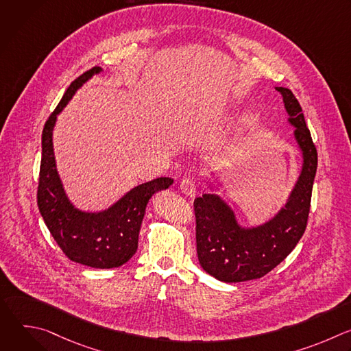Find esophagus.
Listing matches in <instances>:
<instances>
[{"label": "esophagus", "instance_id": "1", "mask_svg": "<svg viewBox=\"0 0 351 351\" xmlns=\"http://www.w3.org/2000/svg\"><path fill=\"white\" fill-rule=\"evenodd\" d=\"M179 187H180L182 193H184L186 195H190V197L195 195V193H197V184L191 178L182 179L179 183Z\"/></svg>", "mask_w": 351, "mask_h": 351}]
</instances>
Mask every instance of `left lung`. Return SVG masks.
<instances>
[{
	"mask_svg": "<svg viewBox=\"0 0 351 351\" xmlns=\"http://www.w3.org/2000/svg\"><path fill=\"white\" fill-rule=\"evenodd\" d=\"M276 90L283 95L304 157L302 175L286 207L264 226L244 230L219 197L204 194L194 199L198 261L204 271L222 282L263 278L291 253L307 228L318 165L317 147L294 94L285 87Z\"/></svg>",
	"mask_w": 351,
	"mask_h": 351,
	"instance_id": "8db88e82",
	"label": "left lung"
}]
</instances>
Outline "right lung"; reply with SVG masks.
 <instances>
[{
	"label": "right lung",
	"instance_id": "obj_1",
	"mask_svg": "<svg viewBox=\"0 0 351 351\" xmlns=\"http://www.w3.org/2000/svg\"><path fill=\"white\" fill-rule=\"evenodd\" d=\"M97 72L99 68L94 66L75 79L44 125L37 206L49 233L71 261L91 268L108 269L123 265L136 253L138 230L148 199L156 191L168 189L173 180L158 178L143 183L130 190L110 210L98 214L80 213L68 202L56 169L53 128L57 115L68 104L77 87Z\"/></svg>",
	"mask_w": 351,
	"mask_h": 351
}]
</instances>
